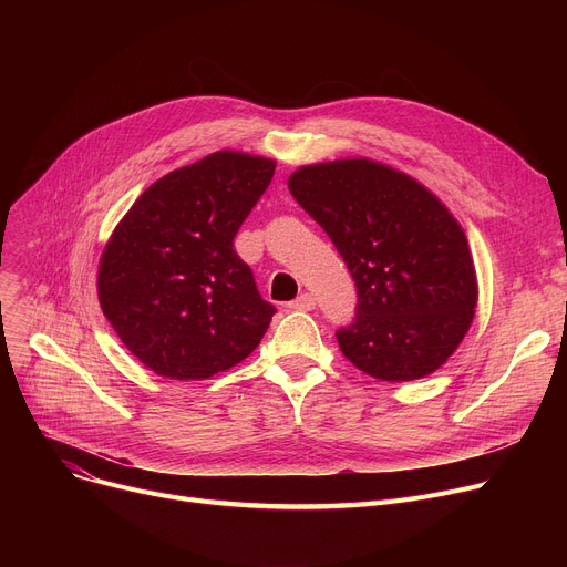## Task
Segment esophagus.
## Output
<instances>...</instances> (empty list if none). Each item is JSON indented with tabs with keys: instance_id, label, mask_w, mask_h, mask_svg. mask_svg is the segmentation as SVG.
Listing matches in <instances>:
<instances>
[{
	"instance_id": "1",
	"label": "esophagus",
	"mask_w": 567,
	"mask_h": 567,
	"mask_svg": "<svg viewBox=\"0 0 567 567\" xmlns=\"http://www.w3.org/2000/svg\"><path fill=\"white\" fill-rule=\"evenodd\" d=\"M291 310H312L315 308V296L312 293H301L289 303Z\"/></svg>"
}]
</instances>
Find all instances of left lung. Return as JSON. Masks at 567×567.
<instances>
[{"label": "left lung", "mask_w": 567, "mask_h": 567, "mask_svg": "<svg viewBox=\"0 0 567 567\" xmlns=\"http://www.w3.org/2000/svg\"><path fill=\"white\" fill-rule=\"evenodd\" d=\"M289 193L329 234L355 282V317L336 338L381 381L432 374L473 321L478 282L466 234L415 178L368 158L306 165Z\"/></svg>", "instance_id": "1"}]
</instances>
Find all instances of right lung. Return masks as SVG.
<instances>
[{
    "label": "right lung",
    "mask_w": 567,
    "mask_h": 567,
    "mask_svg": "<svg viewBox=\"0 0 567 567\" xmlns=\"http://www.w3.org/2000/svg\"><path fill=\"white\" fill-rule=\"evenodd\" d=\"M276 161L216 152L148 186L116 225L99 266V301L144 368L208 379L241 363L276 308L234 236L271 184Z\"/></svg>",
    "instance_id": "obj_1"
}]
</instances>
